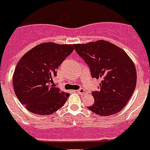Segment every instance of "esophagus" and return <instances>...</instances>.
Returning <instances> with one entry per match:
<instances>
[{"instance_id":"obj_1","label":"esophagus","mask_w":150,"mask_h":150,"mask_svg":"<svg viewBox=\"0 0 150 150\" xmlns=\"http://www.w3.org/2000/svg\"><path fill=\"white\" fill-rule=\"evenodd\" d=\"M77 93H79V94H81V95H85V94H86V90H84V89H79V90H77Z\"/></svg>"}]
</instances>
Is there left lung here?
Wrapping results in <instances>:
<instances>
[{
	"label": "left lung",
	"instance_id": "8db88e82",
	"mask_svg": "<svg viewBox=\"0 0 150 150\" xmlns=\"http://www.w3.org/2000/svg\"><path fill=\"white\" fill-rule=\"evenodd\" d=\"M74 47L90 67L92 78L100 79L99 90L92 92L94 104L88 108L103 116L119 112L135 89L137 73L133 61L122 49L104 40Z\"/></svg>",
	"mask_w": 150,
	"mask_h": 150
}]
</instances>
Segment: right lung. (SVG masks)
Instances as JSON below:
<instances>
[{"label":"right lung","instance_id":"right-lung-1","mask_svg":"<svg viewBox=\"0 0 150 150\" xmlns=\"http://www.w3.org/2000/svg\"><path fill=\"white\" fill-rule=\"evenodd\" d=\"M75 45L45 42L22 57L12 78L15 93L22 105L38 115H50L62 107L69 93L53 85L57 70L73 52Z\"/></svg>","mask_w":150,"mask_h":150}]
</instances>
